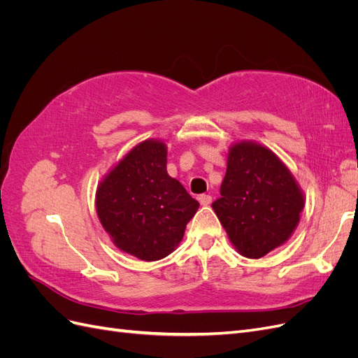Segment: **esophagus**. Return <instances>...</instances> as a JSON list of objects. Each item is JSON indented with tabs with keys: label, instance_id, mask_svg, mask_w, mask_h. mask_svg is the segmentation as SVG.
<instances>
[{
	"label": "esophagus",
	"instance_id": "obj_1",
	"mask_svg": "<svg viewBox=\"0 0 358 358\" xmlns=\"http://www.w3.org/2000/svg\"><path fill=\"white\" fill-rule=\"evenodd\" d=\"M199 201L203 206H209L212 203V197L209 196V194H201V196L199 197Z\"/></svg>",
	"mask_w": 358,
	"mask_h": 358
}]
</instances>
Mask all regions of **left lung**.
Wrapping results in <instances>:
<instances>
[{"label":"left lung","mask_w":358,"mask_h":358,"mask_svg":"<svg viewBox=\"0 0 358 358\" xmlns=\"http://www.w3.org/2000/svg\"><path fill=\"white\" fill-rule=\"evenodd\" d=\"M303 206L294 178L272 150L252 142L230 148L221 197L212 208L239 254L262 258L285 243Z\"/></svg>","instance_id":"8db88e82"}]
</instances>
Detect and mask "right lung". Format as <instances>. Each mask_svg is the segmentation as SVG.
Returning <instances> with one entry per match:
<instances>
[{
	"label": "right lung",
	"mask_w": 358,
	"mask_h": 358,
	"mask_svg": "<svg viewBox=\"0 0 358 358\" xmlns=\"http://www.w3.org/2000/svg\"><path fill=\"white\" fill-rule=\"evenodd\" d=\"M95 206L121 251L157 262L175 251L200 204L169 176L166 145L145 140L103 179Z\"/></svg>",
	"instance_id": "1"
}]
</instances>
